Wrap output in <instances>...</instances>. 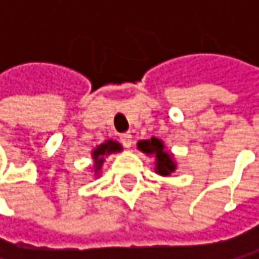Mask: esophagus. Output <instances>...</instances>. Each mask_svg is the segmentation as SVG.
Segmentation results:
<instances>
[{
    "instance_id": "esophagus-1",
    "label": "esophagus",
    "mask_w": 259,
    "mask_h": 259,
    "mask_svg": "<svg viewBox=\"0 0 259 259\" xmlns=\"http://www.w3.org/2000/svg\"><path fill=\"white\" fill-rule=\"evenodd\" d=\"M121 143H122V146L124 147H132V135L131 134H122L121 135Z\"/></svg>"
}]
</instances>
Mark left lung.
<instances>
[{"label": "left lung", "mask_w": 259, "mask_h": 259, "mask_svg": "<svg viewBox=\"0 0 259 259\" xmlns=\"http://www.w3.org/2000/svg\"><path fill=\"white\" fill-rule=\"evenodd\" d=\"M138 149L147 155H155V172L160 176H171V172L176 171V161L172 158V154L166 152L164 143L158 138L151 140H141L138 143Z\"/></svg>", "instance_id": "8db88e82"}]
</instances>
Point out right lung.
<instances>
[{"mask_svg": "<svg viewBox=\"0 0 259 259\" xmlns=\"http://www.w3.org/2000/svg\"><path fill=\"white\" fill-rule=\"evenodd\" d=\"M121 151H122V146L118 141H113V140H107L105 143L99 144L92 152V157L95 160V172L101 171L102 163H104V157L115 154V152H121Z\"/></svg>", "mask_w": 259, "mask_h": 259, "instance_id": "1", "label": "right lung"}]
</instances>
